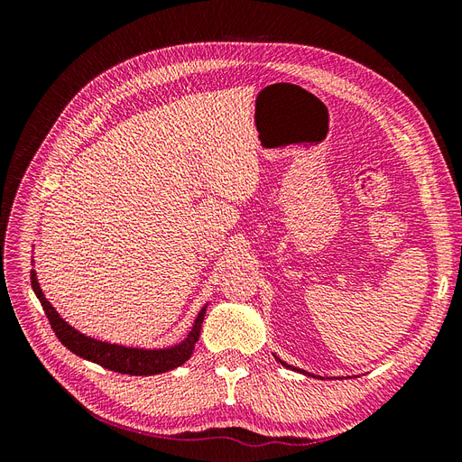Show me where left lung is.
Masks as SVG:
<instances>
[{
    "label": "left lung",
    "instance_id": "8db88e82",
    "mask_svg": "<svg viewBox=\"0 0 462 462\" xmlns=\"http://www.w3.org/2000/svg\"><path fill=\"white\" fill-rule=\"evenodd\" d=\"M275 360H279V362H282V366H285V368H289V370H295V372H300V374H304V375H312V374H309V372H306V370H300V368H295V366H291V365H287V362H283L282 358H277L275 356ZM314 377V375H312Z\"/></svg>",
    "mask_w": 462,
    "mask_h": 462
}]
</instances>
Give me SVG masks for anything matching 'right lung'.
<instances>
[{"label": "right lung", "mask_w": 462, "mask_h": 462, "mask_svg": "<svg viewBox=\"0 0 462 462\" xmlns=\"http://www.w3.org/2000/svg\"><path fill=\"white\" fill-rule=\"evenodd\" d=\"M31 282H32L34 295L38 297L42 309H44L51 329L55 331V337H58L69 351L75 353L77 356L96 362V365H100L107 370L129 374V375H153V374L170 372L173 368H179L180 365H185L194 351V345H197L200 337V329H202V321H204L208 304L202 306V310L199 312L197 319H194L187 337L173 346L138 348V346H125V345L94 339L85 333H80L73 326H69L67 321L60 316V312L53 309L50 300L44 297V292L40 289L34 270H31Z\"/></svg>", "instance_id": "1"}]
</instances>
